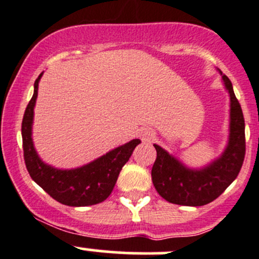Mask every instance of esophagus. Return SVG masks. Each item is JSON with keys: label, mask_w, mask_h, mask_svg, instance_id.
<instances>
[{"label": "esophagus", "mask_w": 259, "mask_h": 259, "mask_svg": "<svg viewBox=\"0 0 259 259\" xmlns=\"http://www.w3.org/2000/svg\"><path fill=\"white\" fill-rule=\"evenodd\" d=\"M151 138H153V134H151L150 132H145L142 134V139L144 140V142H148V140H150Z\"/></svg>", "instance_id": "obj_1"}]
</instances>
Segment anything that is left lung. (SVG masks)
Returning a JSON list of instances; mask_svg holds the SVG:
<instances>
[{
	"label": "left lung",
	"mask_w": 259,
	"mask_h": 259,
	"mask_svg": "<svg viewBox=\"0 0 259 259\" xmlns=\"http://www.w3.org/2000/svg\"><path fill=\"white\" fill-rule=\"evenodd\" d=\"M222 80L231 103L228 143L218 158L202 168H189L165 149L154 144L156 160L151 179L159 195L169 203L187 207L205 205L217 199L238 177L245 154L244 117L231 80L226 75Z\"/></svg>",
	"instance_id": "left-lung-1"
}]
</instances>
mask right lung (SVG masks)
<instances>
[{"label":"right lung","instance_id":"1","mask_svg":"<svg viewBox=\"0 0 259 259\" xmlns=\"http://www.w3.org/2000/svg\"><path fill=\"white\" fill-rule=\"evenodd\" d=\"M41 76L42 74L35 81L32 99L26 108L21 127L23 158L28 174L50 197L61 204L88 207L104 202L113 192L120 170L129 160L135 146L140 144V140H130L79 168L59 169L46 164L38 156L32 142L33 108Z\"/></svg>","mask_w":259,"mask_h":259}]
</instances>
